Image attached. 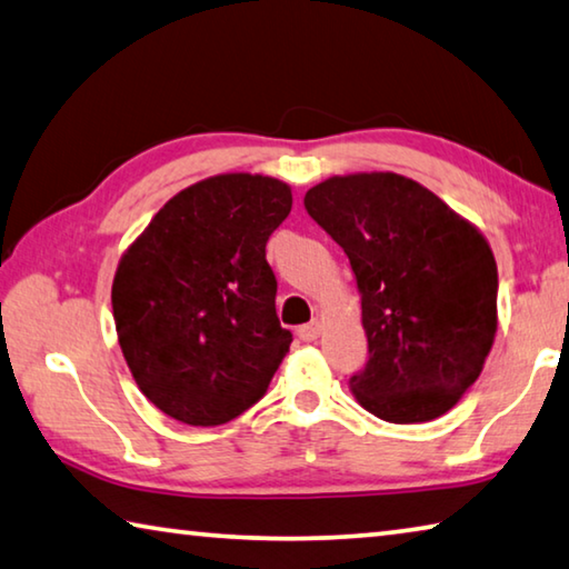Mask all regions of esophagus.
Instances as JSON below:
<instances>
[{
  "mask_svg": "<svg viewBox=\"0 0 569 569\" xmlns=\"http://www.w3.org/2000/svg\"><path fill=\"white\" fill-rule=\"evenodd\" d=\"M297 335H300V340H305V342H315L317 337L322 335V322L312 320L310 325H302L300 330H297Z\"/></svg>",
  "mask_w": 569,
  "mask_h": 569,
  "instance_id": "34e87169",
  "label": "esophagus"
}]
</instances>
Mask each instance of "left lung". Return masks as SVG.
Masks as SVG:
<instances>
[{
    "label": "left lung",
    "instance_id": "obj_1",
    "mask_svg": "<svg viewBox=\"0 0 569 569\" xmlns=\"http://www.w3.org/2000/svg\"><path fill=\"white\" fill-rule=\"evenodd\" d=\"M310 217L350 257L370 345L350 380L385 422H430L480 377L497 332V262L470 219L410 177L335 174L307 189Z\"/></svg>",
    "mask_w": 569,
    "mask_h": 569
}]
</instances>
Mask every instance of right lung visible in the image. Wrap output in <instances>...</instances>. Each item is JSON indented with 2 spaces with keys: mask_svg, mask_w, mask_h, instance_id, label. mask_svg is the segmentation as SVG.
Masks as SVG:
<instances>
[{
  "mask_svg": "<svg viewBox=\"0 0 569 569\" xmlns=\"http://www.w3.org/2000/svg\"><path fill=\"white\" fill-rule=\"evenodd\" d=\"M290 209L282 179L214 174L177 192L124 249L112 282L117 340L139 390L172 420H234L290 352L264 257Z\"/></svg>",
  "mask_w": 569,
  "mask_h": 569,
  "instance_id": "add662e5",
  "label": "right lung"
}]
</instances>
